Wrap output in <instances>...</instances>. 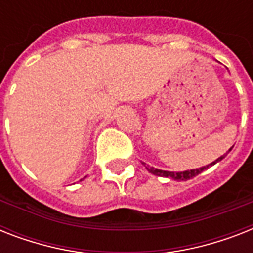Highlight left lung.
Returning a JSON list of instances; mask_svg holds the SVG:
<instances>
[{
  "instance_id": "8db88e82",
  "label": "left lung",
  "mask_w": 253,
  "mask_h": 253,
  "mask_svg": "<svg viewBox=\"0 0 253 253\" xmlns=\"http://www.w3.org/2000/svg\"><path fill=\"white\" fill-rule=\"evenodd\" d=\"M230 151H231V148H230ZM224 156H226V155H223V156L218 158L215 162H212L211 164H209V166L202 167V168H198V169H190V170H185V172H168V170H162V169L146 166V163H143V166L146 167L148 172L152 173V174H155V176L169 177V178H172V180H176V181H186V180H190V178H193V177H196L197 174H200L202 170H205V169L209 168L210 166H214V164H216L218 162H220V160H222Z\"/></svg>"
}]
</instances>
